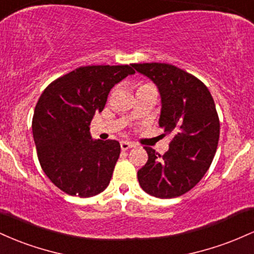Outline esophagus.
I'll return each instance as SVG.
<instances>
[{"mask_svg": "<svg viewBox=\"0 0 254 254\" xmlns=\"http://www.w3.org/2000/svg\"><path fill=\"white\" fill-rule=\"evenodd\" d=\"M120 146H121L122 150H128V149H132V147L135 146L134 142H130V141H121L120 142Z\"/></svg>", "mask_w": 254, "mask_h": 254, "instance_id": "1", "label": "esophagus"}]
</instances>
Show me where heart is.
Wrapping results in <instances>:
<instances>
[{"mask_svg":"<svg viewBox=\"0 0 254 254\" xmlns=\"http://www.w3.org/2000/svg\"><path fill=\"white\" fill-rule=\"evenodd\" d=\"M144 86H151V85H149V84H144V85H141L140 87H144Z\"/></svg>","mask_w":254,"mask_h":254,"instance_id":"obj_1","label":"heart"}]
</instances>
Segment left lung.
Returning a JSON list of instances; mask_svg holds the SVG:
<instances>
[{"label":"left lung","mask_w":254,"mask_h":254,"mask_svg":"<svg viewBox=\"0 0 254 254\" xmlns=\"http://www.w3.org/2000/svg\"><path fill=\"white\" fill-rule=\"evenodd\" d=\"M132 67L157 85L159 127L173 135L163 156L144 147L149 159L138 170L139 185L156 198H176L203 179L215 157L219 139L215 102L204 82L175 65L152 62Z\"/></svg>","instance_id":"8db88e82"}]
</instances>
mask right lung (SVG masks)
Wrapping results in <instances>:
<instances>
[{
  "instance_id": "add662e5",
  "label": "right lung",
  "mask_w": 254,
  "mask_h": 254,
  "mask_svg": "<svg viewBox=\"0 0 254 254\" xmlns=\"http://www.w3.org/2000/svg\"><path fill=\"white\" fill-rule=\"evenodd\" d=\"M134 73L128 64L79 67L39 97L32 119L37 156L45 175L67 194L87 198L109 185L121 146L91 139L90 124L115 84Z\"/></svg>"
}]
</instances>
